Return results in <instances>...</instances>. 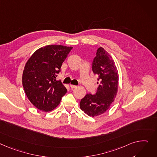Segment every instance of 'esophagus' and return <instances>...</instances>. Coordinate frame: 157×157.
<instances>
[{
  "label": "esophagus",
  "mask_w": 157,
  "mask_h": 157,
  "mask_svg": "<svg viewBox=\"0 0 157 157\" xmlns=\"http://www.w3.org/2000/svg\"><path fill=\"white\" fill-rule=\"evenodd\" d=\"M70 87L71 88H77V86H75V85H70Z\"/></svg>",
  "instance_id": "obj_1"
}]
</instances>
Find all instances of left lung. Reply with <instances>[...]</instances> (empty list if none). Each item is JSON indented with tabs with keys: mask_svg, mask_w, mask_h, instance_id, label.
Returning a JSON list of instances; mask_svg holds the SVG:
<instances>
[{
	"mask_svg": "<svg viewBox=\"0 0 157 157\" xmlns=\"http://www.w3.org/2000/svg\"><path fill=\"white\" fill-rule=\"evenodd\" d=\"M92 70L98 76V86L95 95L86 94L79 102L81 109L90 117L107 111L118 91L119 74L114 60L103 48L97 50L92 63Z\"/></svg>",
	"mask_w": 157,
	"mask_h": 157,
	"instance_id": "8db88e82",
	"label": "left lung"
}]
</instances>
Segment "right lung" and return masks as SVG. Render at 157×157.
<instances>
[{"label": "right lung", "mask_w": 157, "mask_h": 157, "mask_svg": "<svg viewBox=\"0 0 157 157\" xmlns=\"http://www.w3.org/2000/svg\"><path fill=\"white\" fill-rule=\"evenodd\" d=\"M72 47L47 45L36 50L28 60L23 73V86L33 105L49 112L56 108L67 89L56 77Z\"/></svg>", "instance_id": "right-lung-1"}]
</instances>
